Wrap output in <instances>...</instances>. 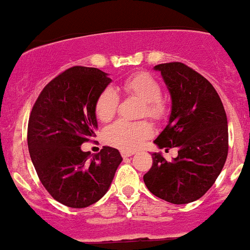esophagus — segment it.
<instances>
[{
    "mask_svg": "<svg viewBox=\"0 0 250 250\" xmlns=\"http://www.w3.org/2000/svg\"><path fill=\"white\" fill-rule=\"evenodd\" d=\"M133 155V152H127V150H122V157L123 158H128Z\"/></svg>",
    "mask_w": 250,
    "mask_h": 250,
    "instance_id": "esophagus-1",
    "label": "esophagus"
}]
</instances>
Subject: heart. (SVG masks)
I'll list each match as a JSON object with an SVG mask.
<instances>
[{"label": "heart", "mask_w": 250, "mask_h": 250, "mask_svg": "<svg viewBox=\"0 0 250 250\" xmlns=\"http://www.w3.org/2000/svg\"><path fill=\"white\" fill-rule=\"evenodd\" d=\"M123 91L128 96H135L143 101L141 117L147 115L155 122L164 119L169 112L167 103L162 98V86L159 81L146 71H140L126 78L122 83ZM119 105V96L112 87L102 91L96 102V117L103 123L113 119ZM153 133L148 122H125L118 120L104 131L105 142L124 150H135L142 146Z\"/></svg>", "instance_id": "1"}]
</instances>
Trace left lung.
<instances>
[{
  "label": "left lung",
  "instance_id": "obj_1",
  "mask_svg": "<svg viewBox=\"0 0 250 250\" xmlns=\"http://www.w3.org/2000/svg\"><path fill=\"white\" fill-rule=\"evenodd\" d=\"M171 96V113L154 140L162 149L177 148L167 162L153 153V164L143 176L155 197L187 204L207 193L221 172L229 152V128L224 105L211 83L184 63L158 64Z\"/></svg>",
  "mask_w": 250,
  "mask_h": 250
}]
</instances>
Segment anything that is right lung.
I'll list each match as a JSON object with an SVG mask.
<instances>
[{"instance_id":"add662e5","label":"right lung","mask_w":250,"mask_h":250,"mask_svg":"<svg viewBox=\"0 0 250 250\" xmlns=\"http://www.w3.org/2000/svg\"><path fill=\"white\" fill-rule=\"evenodd\" d=\"M110 83L100 69L73 66L44 86L29 118L28 147L39 179L57 202L70 208L100 201L123 160L108 146L98 154L81 149L96 136V102Z\"/></svg>"}]
</instances>
